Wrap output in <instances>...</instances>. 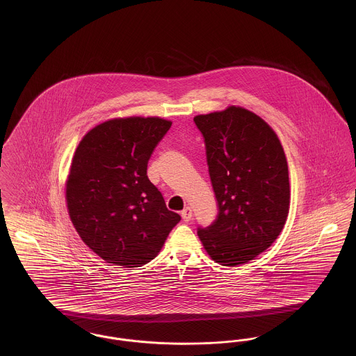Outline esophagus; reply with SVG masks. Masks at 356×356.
Here are the masks:
<instances>
[{
	"instance_id": "obj_1",
	"label": "esophagus",
	"mask_w": 356,
	"mask_h": 356,
	"mask_svg": "<svg viewBox=\"0 0 356 356\" xmlns=\"http://www.w3.org/2000/svg\"><path fill=\"white\" fill-rule=\"evenodd\" d=\"M181 218L183 220L188 222V221L192 219V208L191 207H186L183 211H181Z\"/></svg>"
}]
</instances>
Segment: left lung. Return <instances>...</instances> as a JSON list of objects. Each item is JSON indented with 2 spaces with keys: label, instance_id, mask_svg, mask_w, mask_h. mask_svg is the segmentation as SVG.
Segmentation results:
<instances>
[{
  "label": "left lung",
  "instance_id": "left-lung-1",
  "mask_svg": "<svg viewBox=\"0 0 356 356\" xmlns=\"http://www.w3.org/2000/svg\"><path fill=\"white\" fill-rule=\"evenodd\" d=\"M219 213L199 228L207 254L221 266L248 263L280 235L289 211L287 159L277 135L254 112L231 105L195 116Z\"/></svg>",
  "mask_w": 356,
  "mask_h": 356
}]
</instances>
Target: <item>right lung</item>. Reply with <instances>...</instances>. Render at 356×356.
I'll return each mask as SVG.
<instances>
[{"mask_svg": "<svg viewBox=\"0 0 356 356\" xmlns=\"http://www.w3.org/2000/svg\"><path fill=\"white\" fill-rule=\"evenodd\" d=\"M170 125L160 118L108 120L76 148L65 184L69 216L106 263L125 268L149 263L181 219L147 176L148 160Z\"/></svg>", "mask_w": 356, "mask_h": 356, "instance_id": "right-lung-1", "label": "right lung"}]
</instances>
